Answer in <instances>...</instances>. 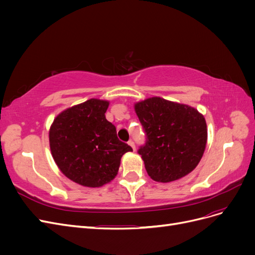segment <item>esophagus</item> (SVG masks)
Here are the masks:
<instances>
[{"mask_svg": "<svg viewBox=\"0 0 255 255\" xmlns=\"http://www.w3.org/2000/svg\"><path fill=\"white\" fill-rule=\"evenodd\" d=\"M130 146H132V149L135 151L136 150V146H135V143H134V141L132 140V139H130V140H128V142Z\"/></svg>", "mask_w": 255, "mask_h": 255, "instance_id": "34e87169", "label": "esophagus"}]
</instances>
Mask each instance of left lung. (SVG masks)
<instances>
[{
	"mask_svg": "<svg viewBox=\"0 0 255 255\" xmlns=\"http://www.w3.org/2000/svg\"><path fill=\"white\" fill-rule=\"evenodd\" d=\"M135 112L146 137L138 153L151 179L168 183L194 170L207 140L203 115L194 107L158 97L137 102Z\"/></svg>",
	"mask_w": 255,
	"mask_h": 255,
	"instance_id": "1",
	"label": "left lung"
}]
</instances>
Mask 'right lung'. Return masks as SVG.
Listing matches in <instances>:
<instances>
[{"instance_id":"add662e5","label":"right lung","mask_w":255,"mask_h":255,"mask_svg":"<svg viewBox=\"0 0 255 255\" xmlns=\"http://www.w3.org/2000/svg\"><path fill=\"white\" fill-rule=\"evenodd\" d=\"M109 105L104 100H87L61 112L50 128L54 160L68 179L82 186L100 187L114 180L123 154L133 151L106 120Z\"/></svg>"}]
</instances>
